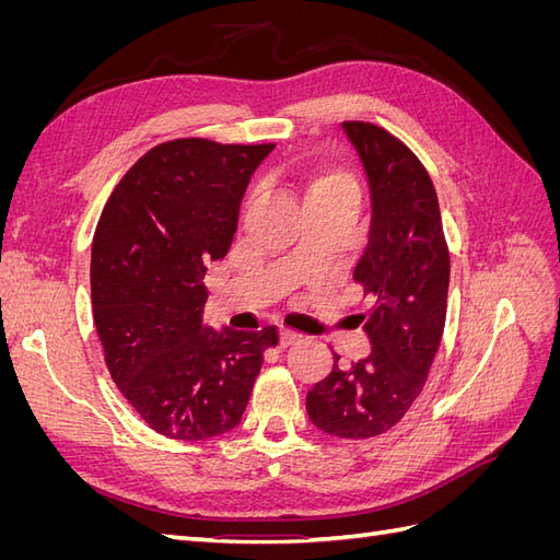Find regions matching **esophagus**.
Returning <instances> with one entry per match:
<instances>
[{"instance_id":"obj_1","label":"esophagus","mask_w":560,"mask_h":560,"mask_svg":"<svg viewBox=\"0 0 560 560\" xmlns=\"http://www.w3.org/2000/svg\"><path fill=\"white\" fill-rule=\"evenodd\" d=\"M299 341H303V336L299 334V331H292V329H282L280 331V343L287 348V346H294V343H299Z\"/></svg>"}]
</instances>
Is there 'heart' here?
<instances>
[{"mask_svg":"<svg viewBox=\"0 0 560 560\" xmlns=\"http://www.w3.org/2000/svg\"><path fill=\"white\" fill-rule=\"evenodd\" d=\"M308 202L313 200H327V198H358L360 200V186L352 173L341 171V167H322L306 179Z\"/></svg>","mask_w":560,"mask_h":560,"instance_id":"1","label":"heart"}]
</instances>
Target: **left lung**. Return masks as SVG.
<instances>
[{
  "label": "left lung",
  "mask_w": 560,
  "mask_h": 560,
  "mask_svg": "<svg viewBox=\"0 0 560 560\" xmlns=\"http://www.w3.org/2000/svg\"><path fill=\"white\" fill-rule=\"evenodd\" d=\"M371 186L369 243L352 280L371 308L362 313L371 354L338 366L306 397L313 425L341 439L395 428L425 387L442 343L451 257L430 173L393 132L369 121L341 124Z\"/></svg>",
  "instance_id": "obj_1"
}]
</instances>
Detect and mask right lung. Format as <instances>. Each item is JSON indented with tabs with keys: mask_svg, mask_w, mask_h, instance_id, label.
I'll return each instance as SVG.
<instances>
[{
	"mask_svg": "<svg viewBox=\"0 0 560 560\" xmlns=\"http://www.w3.org/2000/svg\"><path fill=\"white\" fill-rule=\"evenodd\" d=\"M276 144L167 140L116 184L91 252L93 319L109 376L151 430L198 442L238 425L280 331L202 327L200 282L224 259L245 186Z\"/></svg>",
	"mask_w": 560,
	"mask_h": 560,
	"instance_id": "right-lung-1",
	"label": "right lung"
}]
</instances>
